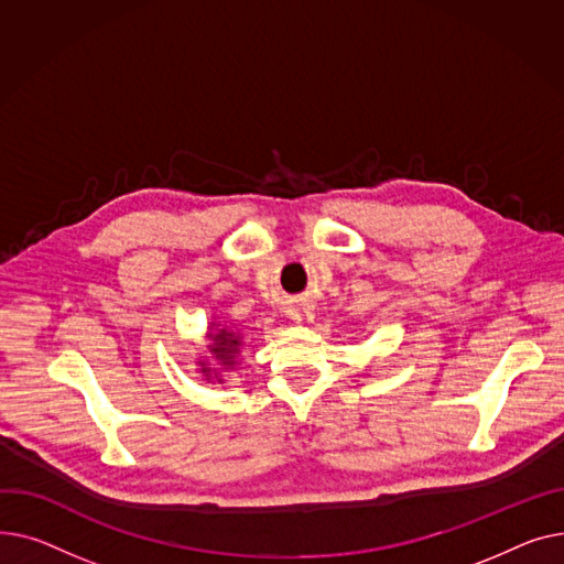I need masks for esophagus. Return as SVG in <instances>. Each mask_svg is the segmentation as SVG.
<instances>
[{"instance_id": "obj_1", "label": "esophagus", "mask_w": 564, "mask_h": 564, "mask_svg": "<svg viewBox=\"0 0 564 564\" xmlns=\"http://www.w3.org/2000/svg\"><path fill=\"white\" fill-rule=\"evenodd\" d=\"M291 321L297 323V325H310L314 321V310L310 305H297L289 312Z\"/></svg>"}]
</instances>
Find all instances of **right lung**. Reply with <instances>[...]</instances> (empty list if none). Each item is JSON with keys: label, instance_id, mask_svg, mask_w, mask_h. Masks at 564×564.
<instances>
[{"label": "right lung", "instance_id": "obj_1", "mask_svg": "<svg viewBox=\"0 0 564 564\" xmlns=\"http://www.w3.org/2000/svg\"><path fill=\"white\" fill-rule=\"evenodd\" d=\"M207 350L212 352V359L216 364H209L207 357H200L197 364V373H203L207 382H223V371H231L237 367V359L243 348V335L239 329H231L223 323H212L207 333Z\"/></svg>", "mask_w": 564, "mask_h": 564}]
</instances>
